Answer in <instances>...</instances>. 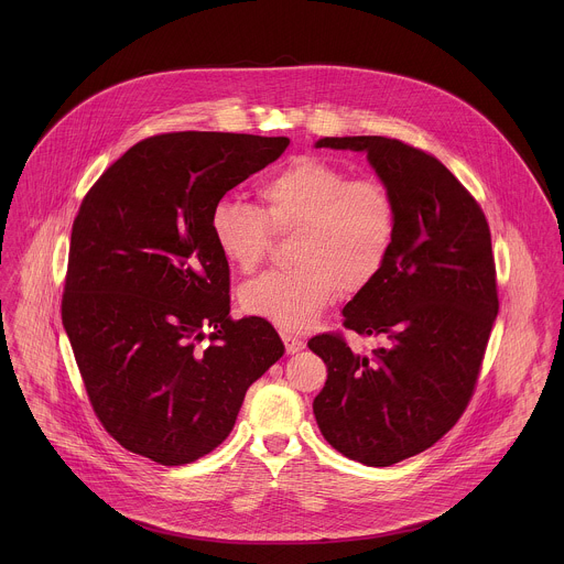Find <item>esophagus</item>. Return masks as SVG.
<instances>
[{
  "label": "esophagus",
  "instance_id": "esophagus-1",
  "mask_svg": "<svg viewBox=\"0 0 564 564\" xmlns=\"http://www.w3.org/2000/svg\"><path fill=\"white\" fill-rule=\"evenodd\" d=\"M282 340L286 345V354H297L304 349V340L291 332H282Z\"/></svg>",
  "mask_w": 564,
  "mask_h": 564
}]
</instances>
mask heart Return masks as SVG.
<instances>
[{"instance_id": "1", "label": "heart", "mask_w": 564, "mask_h": 564, "mask_svg": "<svg viewBox=\"0 0 564 564\" xmlns=\"http://www.w3.org/2000/svg\"><path fill=\"white\" fill-rule=\"evenodd\" d=\"M260 208L221 197L210 210V235L242 273L271 249L273 230H297L295 269L245 284L242 311L289 332L319 322L338 291L356 293L384 269L398 230L395 202L376 177H349L332 162L300 156L258 184Z\"/></svg>"}]
</instances>
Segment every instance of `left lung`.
I'll return each mask as SVG.
<instances>
[{"mask_svg":"<svg viewBox=\"0 0 564 564\" xmlns=\"http://www.w3.org/2000/svg\"><path fill=\"white\" fill-rule=\"evenodd\" d=\"M315 148L367 154L389 188L398 230L380 275L343 308V325L387 345L354 354L340 336L308 347L327 365L313 410L323 438L367 467L432 447L465 412L497 317L482 208L434 156L387 137H325Z\"/></svg>","mask_w":564,"mask_h":564,"instance_id":"8db88e82","label":"left lung"}]
</instances>
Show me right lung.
Wrapping results in <instances>:
<instances>
[{"mask_svg": "<svg viewBox=\"0 0 564 564\" xmlns=\"http://www.w3.org/2000/svg\"><path fill=\"white\" fill-rule=\"evenodd\" d=\"M289 143L159 134L86 193L63 325L88 400L126 449L166 467L206 456L232 432L247 389L282 358L271 323L230 319V267L213 241L210 210Z\"/></svg>", "mask_w": 564, "mask_h": 564, "instance_id": "1", "label": "right lung"}]
</instances>
